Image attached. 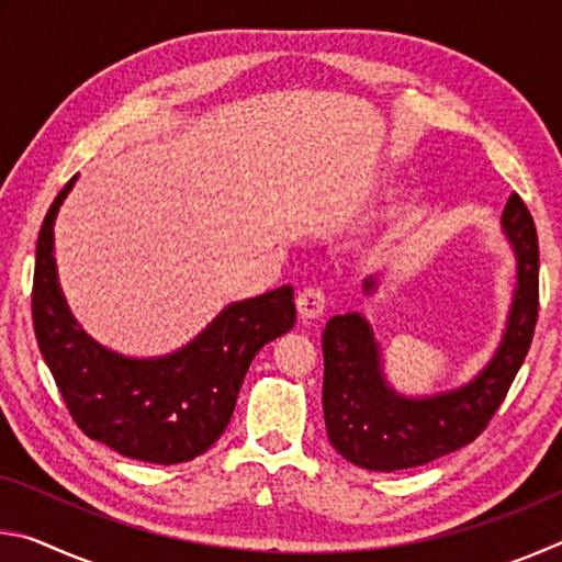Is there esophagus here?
Listing matches in <instances>:
<instances>
[{
    "mask_svg": "<svg viewBox=\"0 0 562 562\" xmlns=\"http://www.w3.org/2000/svg\"><path fill=\"white\" fill-rule=\"evenodd\" d=\"M327 307V294L322 288H304L297 294V312L302 319H315Z\"/></svg>",
    "mask_w": 562,
    "mask_h": 562,
    "instance_id": "obj_1",
    "label": "esophagus"
}]
</instances>
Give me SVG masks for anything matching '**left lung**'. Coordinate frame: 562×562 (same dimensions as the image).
<instances>
[{
	"mask_svg": "<svg viewBox=\"0 0 562 562\" xmlns=\"http://www.w3.org/2000/svg\"><path fill=\"white\" fill-rule=\"evenodd\" d=\"M501 225L516 252L518 284L496 355L469 384L422 398L396 394L369 322L357 312L327 322L322 408L329 441L347 461L386 473L414 469L471 443L498 412L536 331L540 268L536 223L518 193L503 207ZM374 290L376 280L367 278L364 292Z\"/></svg>",
	"mask_w": 562,
	"mask_h": 562,
	"instance_id": "obj_1",
	"label": "left lung"
}]
</instances>
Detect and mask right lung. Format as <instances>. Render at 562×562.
Here are the masks:
<instances>
[{"mask_svg":"<svg viewBox=\"0 0 562 562\" xmlns=\"http://www.w3.org/2000/svg\"><path fill=\"white\" fill-rule=\"evenodd\" d=\"M76 176L46 213L32 288L34 335L76 426L93 441L146 463L205 453L231 424L255 355L294 325L290 284L233 302L173 355L133 359L101 347L66 307L56 278L54 221Z\"/></svg>","mask_w":562,"mask_h":562,"instance_id":"obj_1","label":"right lung"}]
</instances>
